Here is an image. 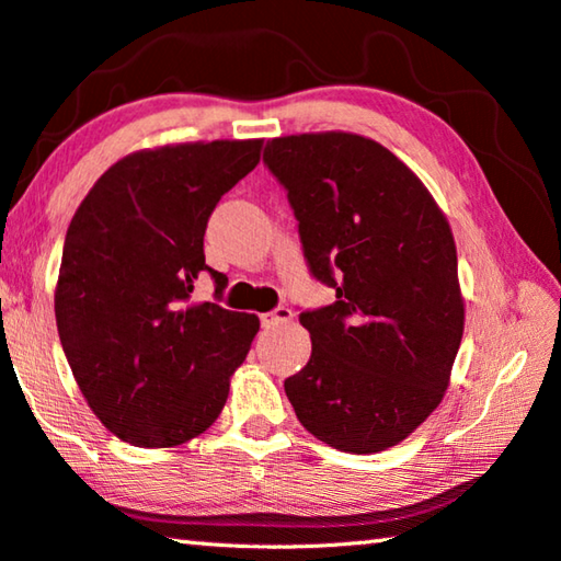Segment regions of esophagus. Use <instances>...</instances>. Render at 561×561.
Here are the masks:
<instances>
[{"mask_svg":"<svg viewBox=\"0 0 561 561\" xmlns=\"http://www.w3.org/2000/svg\"><path fill=\"white\" fill-rule=\"evenodd\" d=\"M294 319V311L289 307H277L270 314H262V324L264 327H279V324H289Z\"/></svg>","mask_w":561,"mask_h":561,"instance_id":"obj_1","label":"esophagus"}]
</instances>
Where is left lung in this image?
<instances>
[{
  "instance_id": "obj_1",
  "label": "left lung",
  "mask_w": 561,
  "mask_h": 561,
  "mask_svg": "<svg viewBox=\"0 0 561 561\" xmlns=\"http://www.w3.org/2000/svg\"><path fill=\"white\" fill-rule=\"evenodd\" d=\"M304 257L336 301L304 311L309 364L284 381L299 423L368 455L405 440L440 405L465 329L448 217L391 150L344 130L272 138Z\"/></svg>"
}]
</instances>
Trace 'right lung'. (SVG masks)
I'll return each mask as SVG.
<instances>
[{
    "mask_svg": "<svg viewBox=\"0 0 561 561\" xmlns=\"http://www.w3.org/2000/svg\"><path fill=\"white\" fill-rule=\"evenodd\" d=\"M262 138L136 150L103 173L66 232L56 327L93 415L138 448L197 438L222 413L257 314L193 301L210 272L215 205L260 163Z\"/></svg>",
    "mask_w": 561,
    "mask_h": 561,
    "instance_id": "1",
    "label": "right lung"
}]
</instances>
